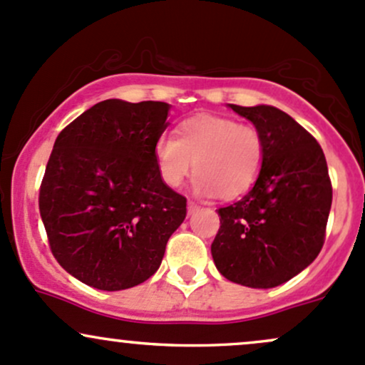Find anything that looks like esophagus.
<instances>
[{
    "instance_id": "1",
    "label": "esophagus",
    "mask_w": 365,
    "mask_h": 365,
    "mask_svg": "<svg viewBox=\"0 0 365 365\" xmlns=\"http://www.w3.org/2000/svg\"><path fill=\"white\" fill-rule=\"evenodd\" d=\"M199 210V206L195 202H192V201H189V215H192L194 213V211H197Z\"/></svg>"
}]
</instances>
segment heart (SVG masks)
<instances>
[{
    "label": "heart",
    "instance_id": "1",
    "mask_svg": "<svg viewBox=\"0 0 365 365\" xmlns=\"http://www.w3.org/2000/svg\"><path fill=\"white\" fill-rule=\"evenodd\" d=\"M154 158L159 176L171 189L182 187L194 168V190L199 195L232 201L258 180L265 142L250 124L225 115L197 114L178 124L175 138L159 137Z\"/></svg>",
    "mask_w": 365,
    "mask_h": 365
}]
</instances>
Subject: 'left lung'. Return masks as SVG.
<instances>
[{
  "mask_svg": "<svg viewBox=\"0 0 365 365\" xmlns=\"http://www.w3.org/2000/svg\"><path fill=\"white\" fill-rule=\"evenodd\" d=\"M228 107L262 133L265 159L253 189L218 210L211 255L225 279L270 289L305 270L322 250L332 202L326 155L277 107Z\"/></svg>",
  "mask_w": 365,
  "mask_h": 365,
  "instance_id": "left-lung-1",
  "label": "left lung"
}]
</instances>
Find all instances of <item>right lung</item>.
I'll list each match as a JSON object with an SVG mask.
<instances>
[{
    "instance_id": "1",
    "label": "right lung",
    "mask_w": 365,
    "mask_h": 365,
    "mask_svg": "<svg viewBox=\"0 0 365 365\" xmlns=\"http://www.w3.org/2000/svg\"><path fill=\"white\" fill-rule=\"evenodd\" d=\"M170 103H95L55 140L39 190L51 253L86 286L121 291L158 272L187 199L159 176Z\"/></svg>"
}]
</instances>
